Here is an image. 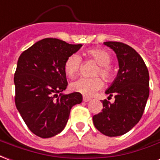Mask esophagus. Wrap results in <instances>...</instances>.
Instances as JSON below:
<instances>
[{
    "mask_svg": "<svg viewBox=\"0 0 160 160\" xmlns=\"http://www.w3.org/2000/svg\"><path fill=\"white\" fill-rule=\"evenodd\" d=\"M82 100H83V101H84V102H88V101H91V99H90V98L86 97V96H83V98H82Z\"/></svg>",
    "mask_w": 160,
    "mask_h": 160,
    "instance_id": "obj_1",
    "label": "esophagus"
}]
</instances>
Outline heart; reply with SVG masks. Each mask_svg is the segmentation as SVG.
<instances>
[{"label": "heart", "instance_id": "heart-1", "mask_svg": "<svg viewBox=\"0 0 160 160\" xmlns=\"http://www.w3.org/2000/svg\"><path fill=\"white\" fill-rule=\"evenodd\" d=\"M88 57L99 65V67L95 72V75H100L110 81L113 78V72L111 68L112 56L107 51L101 48H93L88 51ZM82 66V59L78 53H72L66 59L65 62V72L69 78L75 77ZM103 87V81L100 78L95 77L92 78H80L71 83L72 90L79 92L84 95H93L95 92L99 91Z\"/></svg>", "mask_w": 160, "mask_h": 160}]
</instances>
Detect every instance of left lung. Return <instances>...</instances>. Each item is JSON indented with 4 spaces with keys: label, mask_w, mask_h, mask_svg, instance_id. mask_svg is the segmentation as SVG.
I'll return each instance as SVG.
<instances>
[{
    "label": "left lung",
    "mask_w": 160,
    "mask_h": 160,
    "mask_svg": "<svg viewBox=\"0 0 160 160\" xmlns=\"http://www.w3.org/2000/svg\"><path fill=\"white\" fill-rule=\"evenodd\" d=\"M104 44L113 50L118 60L117 77L106 90L115 101H102L103 109L93 117V122L105 136H118L129 131L142 118L149 96V73L142 57L131 47L119 42Z\"/></svg>",
    "instance_id": "left-lung-1"
}]
</instances>
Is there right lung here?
I'll return each instance as SVG.
<instances>
[{
    "mask_svg": "<svg viewBox=\"0 0 160 160\" xmlns=\"http://www.w3.org/2000/svg\"><path fill=\"white\" fill-rule=\"evenodd\" d=\"M82 44L45 38L21 53L14 74L15 105L31 132L49 138L65 129L78 92L64 94L67 87L65 62Z\"/></svg>",
    "mask_w": 160,
    "mask_h": 160,
    "instance_id": "right-lung-1",
    "label": "right lung"
}]
</instances>
